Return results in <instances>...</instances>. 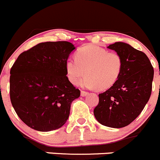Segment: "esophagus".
Instances as JSON below:
<instances>
[{"instance_id":"obj_1","label":"esophagus","mask_w":160,"mask_h":160,"mask_svg":"<svg viewBox=\"0 0 160 160\" xmlns=\"http://www.w3.org/2000/svg\"><path fill=\"white\" fill-rule=\"evenodd\" d=\"M88 94V92L81 91V96H86Z\"/></svg>"}]
</instances>
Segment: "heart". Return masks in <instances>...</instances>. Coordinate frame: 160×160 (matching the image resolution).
<instances>
[{
  "label": "heart",
  "mask_w": 160,
  "mask_h": 160,
  "mask_svg": "<svg viewBox=\"0 0 160 160\" xmlns=\"http://www.w3.org/2000/svg\"><path fill=\"white\" fill-rule=\"evenodd\" d=\"M122 68L123 60L120 53L92 45L80 48L75 53V59L69 58L65 64L67 77L72 84L77 85L85 74L81 85L100 90L114 85Z\"/></svg>",
  "instance_id": "1"
}]
</instances>
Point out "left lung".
Instances as JSON below:
<instances>
[{
  "label": "left lung",
  "mask_w": 160,
  "mask_h": 160,
  "mask_svg": "<svg viewBox=\"0 0 160 160\" xmlns=\"http://www.w3.org/2000/svg\"><path fill=\"white\" fill-rule=\"evenodd\" d=\"M107 48L121 54L123 68L114 85L99 94L94 116L102 125L121 128L135 120L148 102L154 70L146 54L129 44L116 42Z\"/></svg>",
  "instance_id": "obj_1"
}]
</instances>
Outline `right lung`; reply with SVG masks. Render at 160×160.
<instances>
[{
  "instance_id": "right-lung-1",
  "label": "right lung",
  "mask_w": 160,
  "mask_h": 160,
  "mask_svg": "<svg viewBox=\"0 0 160 160\" xmlns=\"http://www.w3.org/2000/svg\"><path fill=\"white\" fill-rule=\"evenodd\" d=\"M75 49L67 41L41 42L22 53L11 68V102L31 128L50 132L68 119L72 101L80 96L65 69Z\"/></svg>"
}]
</instances>
